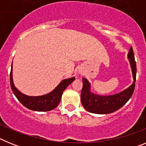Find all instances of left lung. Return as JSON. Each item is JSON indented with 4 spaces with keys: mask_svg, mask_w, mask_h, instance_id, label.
<instances>
[{
    "mask_svg": "<svg viewBox=\"0 0 146 146\" xmlns=\"http://www.w3.org/2000/svg\"><path fill=\"white\" fill-rule=\"evenodd\" d=\"M133 74L134 82L129 88L121 93L113 96H102L90 92V84L88 80L82 78V88L81 91V102L85 109L90 113L96 114H108L116 111L129 101L133 94L136 81L137 66L133 49L130 47L128 54Z\"/></svg>",
    "mask_w": 146,
    "mask_h": 146,
    "instance_id": "obj_1",
    "label": "left lung"
}]
</instances>
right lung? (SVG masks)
<instances>
[{"label": "right lung", "instance_id": "obj_1", "mask_svg": "<svg viewBox=\"0 0 146 146\" xmlns=\"http://www.w3.org/2000/svg\"><path fill=\"white\" fill-rule=\"evenodd\" d=\"M74 80H75V77L64 80L52 92L44 96H28L20 93L15 87L12 80V70H11V73H10V85L15 96L25 108L31 110L38 112L50 111L56 108L60 102L64 91Z\"/></svg>", "mask_w": 146, "mask_h": 146}]
</instances>
